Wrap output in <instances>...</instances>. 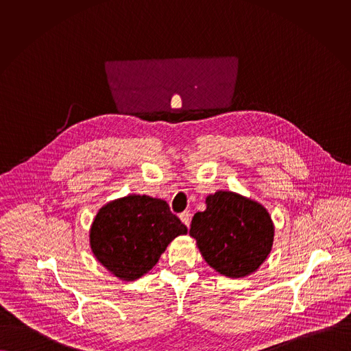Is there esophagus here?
Returning <instances> with one entry per match:
<instances>
[{
  "mask_svg": "<svg viewBox=\"0 0 351 351\" xmlns=\"http://www.w3.org/2000/svg\"><path fill=\"white\" fill-rule=\"evenodd\" d=\"M180 219H181V221H182L186 227H189V224H191V213H189L188 210L180 213Z\"/></svg>",
  "mask_w": 351,
  "mask_h": 351,
  "instance_id": "esophagus-1",
  "label": "esophagus"
}]
</instances>
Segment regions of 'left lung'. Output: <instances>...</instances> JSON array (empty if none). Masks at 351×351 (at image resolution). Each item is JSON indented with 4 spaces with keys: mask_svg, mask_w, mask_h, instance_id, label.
<instances>
[{
    "mask_svg": "<svg viewBox=\"0 0 351 351\" xmlns=\"http://www.w3.org/2000/svg\"><path fill=\"white\" fill-rule=\"evenodd\" d=\"M205 202L206 209L193 216L189 230L201 255L220 274L249 276L271 250L274 227L267 210L255 201L223 191Z\"/></svg>",
    "mask_w": 351,
    "mask_h": 351,
    "instance_id": "1",
    "label": "left lung"
}]
</instances>
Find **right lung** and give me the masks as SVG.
Segmentation results:
<instances>
[{"label":"right lung","instance_id":"right-lung-1","mask_svg":"<svg viewBox=\"0 0 351 351\" xmlns=\"http://www.w3.org/2000/svg\"><path fill=\"white\" fill-rule=\"evenodd\" d=\"M186 232L166 201L132 195L101 208L90 228V246L109 271L134 281L152 269L174 238Z\"/></svg>","mask_w":351,"mask_h":351}]
</instances>
